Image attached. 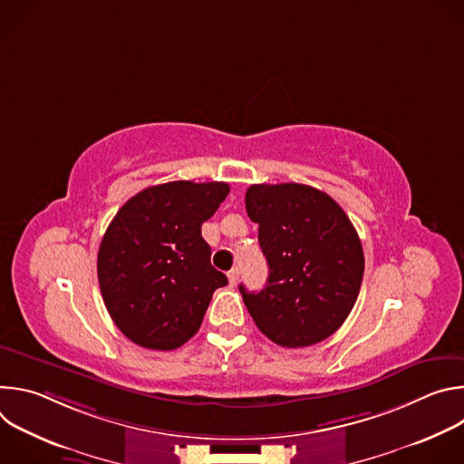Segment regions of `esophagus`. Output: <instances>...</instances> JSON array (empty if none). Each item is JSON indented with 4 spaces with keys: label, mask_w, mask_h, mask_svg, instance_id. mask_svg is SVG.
I'll return each mask as SVG.
<instances>
[{
    "label": "esophagus",
    "mask_w": 464,
    "mask_h": 464,
    "mask_svg": "<svg viewBox=\"0 0 464 464\" xmlns=\"http://www.w3.org/2000/svg\"><path fill=\"white\" fill-rule=\"evenodd\" d=\"M238 277H240V270H238V268H233V270L227 274L229 285H231V286H235V285H237V281H238Z\"/></svg>",
    "instance_id": "obj_1"
}]
</instances>
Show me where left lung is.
<instances>
[{
    "label": "left lung",
    "mask_w": 464,
    "mask_h": 464,
    "mask_svg": "<svg viewBox=\"0 0 464 464\" xmlns=\"http://www.w3.org/2000/svg\"><path fill=\"white\" fill-rule=\"evenodd\" d=\"M247 217L270 276L260 292L240 294L260 333L288 349L333 336L351 314L363 279V249L345 211L303 183L251 185Z\"/></svg>",
    "instance_id": "obj_1"
}]
</instances>
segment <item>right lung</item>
Segmentation results:
<instances>
[{"mask_svg": "<svg viewBox=\"0 0 464 464\" xmlns=\"http://www.w3.org/2000/svg\"><path fill=\"white\" fill-rule=\"evenodd\" d=\"M229 194L224 181L149 187L117 211L97 255L104 304L121 333L145 349L172 351L202 324L227 277L202 237Z\"/></svg>", "mask_w": 464, "mask_h": 464, "instance_id": "obj_1", "label": "right lung"}]
</instances>
